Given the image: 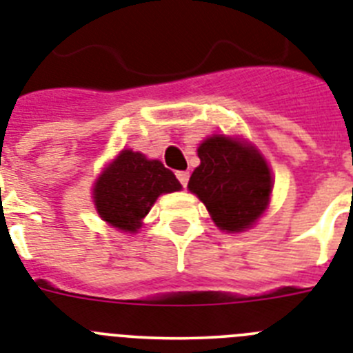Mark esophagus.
<instances>
[{
    "label": "esophagus",
    "mask_w": 353,
    "mask_h": 353,
    "mask_svg": "<svg viewBox=\"0 0 353 353\" xmlns=\"http://www.w3.org/2000/svg\"><path fill=\"white\" fill-rule=\"evenodd\" d=\"M176 176H177V179H179V183H181L183 186L188 185V177H190V174H188V172H186V170L176 172Z\"/></svg>",
    "instance_id": "1"
}]
</instances>
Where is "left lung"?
<instances>
[{"instance_id": "obj_1", "label": "left lung", "mask_w": 353, "mask_h": 353, "mask_svg": "<svg viewBox=\"0 0 353 353\" xmlns=\"http://www.w3.org/2000/svg\"><path fill=\"white\" fill-rule=\"evenodd\" d=\"M201 165L188 188L221 230L250 228L265 212L272 192L270 168L259 152L226 136L208 137L197 148Z\"/></svg>"}]
</instances>
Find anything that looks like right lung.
Here are the masks:
<instances>
[{"label":"right lung","mask_w":353,"mask_h":353,"mask_svg":"<svg viewBox=\"0 0 353 353\" xmlns=\"http://www.w3.org/2000/svg\"><path fill=\"white\" fill-rule=\"evenodd\" d=\"M181 188L174 172L139 152L123 150L94 188V203L103 221L119 230L136 232L161 194Z\"/></svg>","instance_id":"1"}]
</instances>
